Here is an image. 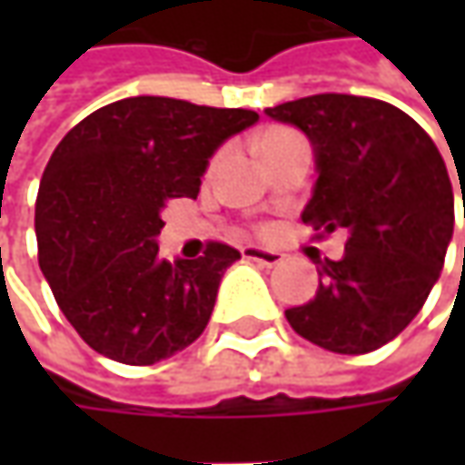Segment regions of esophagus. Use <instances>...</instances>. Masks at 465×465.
I'll return each instance as SVG.
<instances>
[{
    "instance_id": "34e87169",
    "label": "esophagus",
    "mask_w": 465,
    "mask_h": 465,
    "mask_svg": "<svg viewBox=\"0 0 465 465\" xmlns=\"http://www.w3.org/2000/svg\"><path fill=\"white\" fill-rule=\"evenodd\" d=\"M242 259L248 261H256L261 266H279L282 261H284V253H279V251H269V248H259V245H245L242 248Z\"/></svg>"
}]
</instances>
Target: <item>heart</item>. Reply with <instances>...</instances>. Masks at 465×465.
Instances as JSON below:
<instances>
[{"mask_svg":"<svg viewBox=\"0 0 465 465\" xmlns=\"http://www.w3.org/2000/svg\"><path fill=\"white\" fill-rule=\"evenodd\" d=\"M287 132H290V129H269V132H263V134H261L259 144H263V142H269V139H274V136L279 134H287Z\"/></svg>","mask_w":465,"mask_h":465,"instance_id":"b5f03b06","label":"heart"}]
</instances>
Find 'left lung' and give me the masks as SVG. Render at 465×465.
<instances>
[{
	"label": "left lung",
	"instance_id": "8db88e82",
	"mask_svg": "<svg viewBox=\"0 0 465 465\" xmlns=\"http://www.w3.org/2000/svg\"><path fill=\"white\" fill-rule=\"evenodd\" d=\"M266 116L312 142L318 181L302 223L321 238L347 232L344 256L321 261L315 297L284 315L302 339L336 354L381 349L421 311L453 238L442 154L385 100L323 93L266 108Z\"/></svg>",
	"mask_w": 465,
	"mask_h": 465
}]
</instances>
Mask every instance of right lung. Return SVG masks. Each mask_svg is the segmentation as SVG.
I'll return each instance as SVG.
<instances>
[{
	"mask_svg": "<svg viewBox=\"0 0 465 465\" xmlns=\"http://www.w3.org/2000/svg\"><path fill=\"white\" fill-rule=\"evenodd\" d=\"M256 121L245 108L139 95L103 105L59 142L35 202L38 263L98 354L154 365L202 336L241 253L209 241L199 259L163 261V209L196 199L214 150Z\"/></svg>",
	"mask_w": 465,
	"mask_h": 465,
	"instance_id": "right-lung-1",
	"label": "right lung"
}]
</instances>
